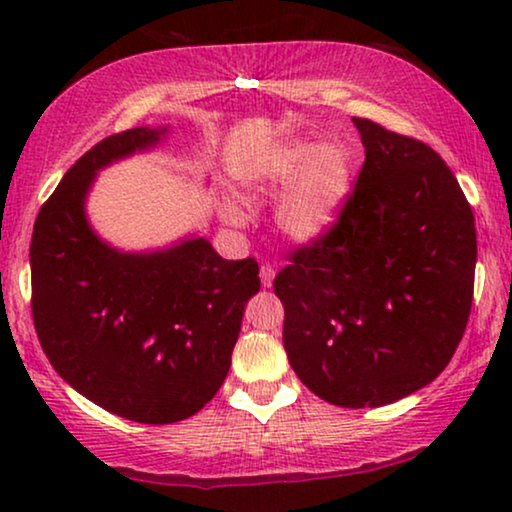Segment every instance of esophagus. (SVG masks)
Instances as JSON below:
<instances>
[{
	"label": "esophagus",
	"instance_id": "1",
	"mask_svg": "<svg viewBox=\"0 0 512 512\" xmlns=\"http://www.w3.org/2000/svg\"><path fill=\"white\" fill-rule=\"evenodd\" d=\"M272 279H275V268H272V265H268V263H263L261 265V282H263V286H272Z\"/></svg>",
	"mask_w": 512,
	"mask_h": 512
}]
</instances>
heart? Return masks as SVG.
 Instances as JSON below:
<instances>
[{
    "label": "heart",
    "instance_id": "heart-1",
    "mask_svg": "<svg viewBox=\"0 0 512 512\" xmlns=\"http://www.w3.org/2000/svg\"><path fill=\"white\" fill-rule=\"evenodd\" d=\"M289 183L277 205V226L296 242L317 240L345 207L352 188V156L342 144L284 139L265 149L240 177L247 195L277 193ZM223 216L230 223L244 221L242 209L230 202L223 205Z\"/></svg>",
    "mask_w": 512,
    "mask_h": 512
}]
</instances>
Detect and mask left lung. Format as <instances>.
Segmentation results:
<instances>
[{"instance_id":"1","label":"left lung","mask_w":512,"mask_h":512,"mask_svg":"<svg viewBox=\"0 0 512 512\" xmlns=\"http://www.w3.org/2000/svg\"><path fill=\"white\" fill-rule=\"evenodd\" d=\"M366 160L338 221L275 277L284 349L312 394L380 408L443 373L473 303L475 219L431 146L352 118Z\"/></svg>"}]
</instances>
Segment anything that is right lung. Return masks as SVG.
Returning <instances> with one entry per match:
<instances>
[{
	"label": "right lung",
	"instance_id": "1",
	"mask_svg": "<svg viewBox=\"0 0 512 512\" xmlns=\"http://www.w3.org/2000/svg\"><path fill=\"white\" fill-rule=\"evenodd\" d=\"M165 132L132 128L83 153L41 205L30 244L32 319L55 373L139 424L181 422L212 401L261 289L254 258L226 261L205 237L123 254L88 226L95 172Z\"/></svg>",
	"mask_w": 512,
	"mask_h": 512
}]
</instances>
